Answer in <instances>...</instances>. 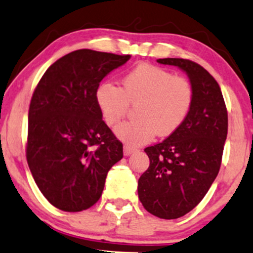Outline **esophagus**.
<instances>
[{"instance_id": "34e87169", "label": "esophagus", "mask_w": 253, "mask_h": 253, "mask_svg": "<svg viewBox=\"0 0 253 253\" xmlns=\"http://www.w3.org/2000/svg\"><path fill=\"white\" fill-rule=\"evenodd\" d=\"M134 149H133V147H130V146H127V145H125L124 146V155L125 156H129V155H132L133 152H134Z\"/></svg>"}]
</instances>
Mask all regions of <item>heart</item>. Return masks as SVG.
Segmentation results:
<instances>
[{"label":"heart","mask_w":253,"mask_h":253,"mask_svg":"<svg viewBox=\"0 0 253 253\" xmlns=\"http://www.w3.org/2000/svg\"><path fill=\"white\" fill-rule=\"evenodd\" d=\"M96 103L108 126H115L135 106V119L119 125L115 134L128 146H139L153 136L176 132L189 114L194 91L189 81L150 64L129 71L119 88L110 82L97 86Z\"/></svg>","instance_id":"1"}]
</instances>
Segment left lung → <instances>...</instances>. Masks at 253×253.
<instances>
[{"mask_svg": "<svg viewBox=\"0 0 253 253\" xmlns=\"http://www.w3.org/2000/svg\"><path fill=\"white\" fill-rule=\"evenodd\" d=\"M158 63L187 72L194 98L182 126L145 152L150 167L138 181L144 208L161 219H177L196 207L210 190L221 165L228 117L219 84L206 69L182 58Z\"/></svg>", "mask_w": 253, "mask_h": 253, "instance_id": "8db88e82", "label": "left lung"}]
</instances>
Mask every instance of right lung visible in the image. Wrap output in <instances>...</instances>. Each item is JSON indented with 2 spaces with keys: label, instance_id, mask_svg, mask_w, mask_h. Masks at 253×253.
I'll return each mask as SVG.
<instances>
[{
  "label": "right lung",
  "instance_id": "add662e5",
  "mask_svg": "<svg viewBox=\"0 0 253 253\" xmlns=\"http://www.w3.org/2000/svg\"><path fill=\"white\" fill-rule=\"evenodd\" d=\"M129 58L74 51L52 64L34 90L26 157L38 188L58 210L94 206L110 168L123 158V143L102 120L95 92Z\"/></svg>",
  "mask_w": 253,
  "mask_h": 253
}]
</instances>
